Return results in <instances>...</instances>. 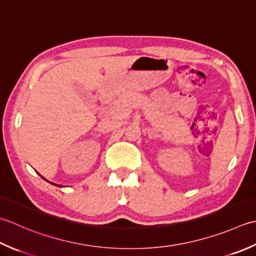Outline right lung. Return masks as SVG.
<instances>
[{"label":"right lung","mask_w":256,"mask_h":256,"mask_svg":"<svg viewBox=\"0 0 256 256\" xmlns=\"http://www.w3.org/2000/svg\"><path fill=\"white\" fill-rule=\"evenodd\" d=\"M42 178H43V176H42ZM43 179H44V180H46L45 178H43ZM46 181H48V182H50L48 180H46ZM50 184H54V186H60V184H53V182H50Z\"/></svg>","instance_id":"obj_1"}]
</instances>
